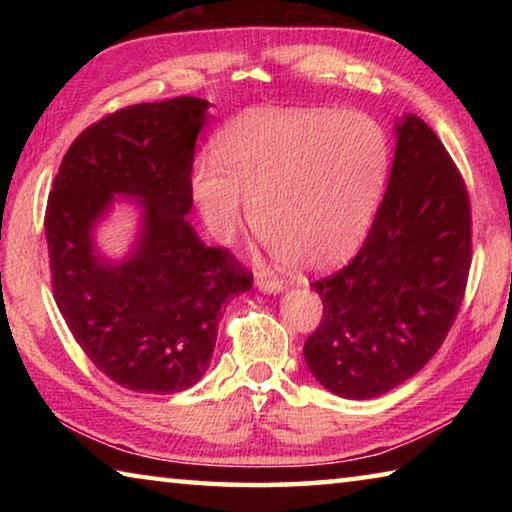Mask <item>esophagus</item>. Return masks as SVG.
<instances>
[{
  "mask_svg": "<svg viewBox=\"0 0 512 512\" xmlns=\"http://www.w3.org/2000/svg\"><path fill=\"white\" fill-rule=\"evenodd\" d=\"M257 287L262 291H268V293H280L284 289V280L277 275H259Z\"/></svg>",
  "mask_w": 512,
  "mask_h": 512,
  "instance_id": "esophagus-1",
  "label": "esophagus"
}]
</instances>
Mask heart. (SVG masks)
Masks as SVG:
<instances>
[{
	"label": "heart",
	"mask_w": 512,
	"mask_h": 512,
	"mask_svg": "<svg viewBox=\"0 0 512 512\" xmlns=\"http://www.w3.org/2000/svg\"><path fill=\"white\" fill-rule=\"evenodd\" d=\"M375 121L334 110H259L225 128L194 169V198L216 239L246 216L284 262L318 271L366 237L388 173Z\"/></svg>",
	"instance_id": "heart-1"
}]
</instances>
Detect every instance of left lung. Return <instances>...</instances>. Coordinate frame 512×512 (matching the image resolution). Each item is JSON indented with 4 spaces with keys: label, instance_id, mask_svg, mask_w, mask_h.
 I'll list each match as a JSON object with an SVG mask.
<instances>
[{
    "label": "left lung",
    "instance_id": "left-lung-1",
    "mask_svg": "<svg viewBox=\"0 0 512 512\" xmlns=\"http://www.w3.org/2000/svg\"><path fill=\"white\" fill-rule=\"evenodd\" d=\"M384 201L348 266L311 282L323 318L305 361L348 400L379 397L420 372L443 345L472 264L463 176L420 117L397 121Z\"/></svg>",
    "mask_w": 512,
    "mask_h": 512
}]
</instances>
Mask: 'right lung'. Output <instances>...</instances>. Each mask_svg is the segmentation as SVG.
I'll use <instances>...</instances> for the list:
<instances>
[{"mask_svg": "<svg viewBox=\"0 0 512 512\" xmlns=\"http://www.w3.org/2000/svg\"><path fill=\"white\" fill-rule=\"evenodd\" d=\"M207 108L205 99L178 97L94 121L67 149L49 192L54 300L88 359L128 391L192 388L210 368L228 300L253 287V273L225 248H207L185 219ZM115 193L143 207L141 239L119 265L91 241Z\"/></svg>", "mask_w": 512, "mask_h": 512, "instance_id": "1", "label": "right lung"}]
</instances>
